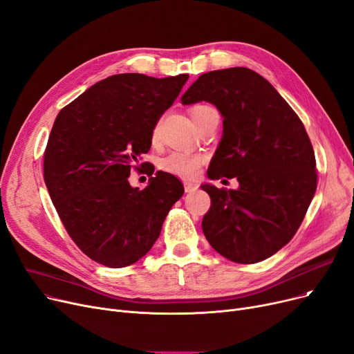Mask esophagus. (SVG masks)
Returning a JSON list of instances; mask_svg holds the SVG:
<instances>
[{
    "mask_svg": "<svg viewBox=\"0 0 354 354\" xmlns=\"http://www.w3.org/2000/svg\"><path fill=\"white\" fill-rule=\"evenodd\" d=\"M183 187H185V192H195V191L199 188L198 183H195V182H189V180H185V182H183Z\"/></svg>",
    "mask_w": 354,
    "mask_h": 354,
    "instance_id": "obj_1",
    "label": "esophagus"
}]
</instances>
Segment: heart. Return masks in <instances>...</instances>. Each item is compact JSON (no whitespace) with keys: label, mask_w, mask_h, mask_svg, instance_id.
<instances>
[{"label":"heart","mask_w":354,"mask_h":354,"mask_svg":"<svg viewBox=\"0 0 354 354\" xmlns=\"http://www.w3.org/2000/svg\"><path fill=\"white\" fill-rule=\"evenodd\" d=\"M207 109H211L208 105H195L189 110V114L192 117V120ZM159 136V127L156 126L151 131V140L156 142ZM203 163V158L201 156H195V155H188V153L183 151H171L169 155H166L165 158L160 159L159 166L163 172L172 174L180 178H194L196 176L199 166Z\"/></svg>","instance_id":"heart-1"}]
</instances>
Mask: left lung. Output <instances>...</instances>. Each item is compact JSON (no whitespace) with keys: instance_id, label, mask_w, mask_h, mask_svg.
I'll return each mask as SVG.
<instances>
[{"instance_id":"1","label":"left lung","mask_w":354,"mask_h":354,"mask_svg":"<svg viewBox=\"0 0 354 354\" xmlns=\"http://www.w3.org/2000/svg\"><path fill=\"white\" fill-rule=\"evenodd\" d=\"M207 101L223 115L211 179L237 178V189L204 183L211 208L203 232L215 252L257 263L295 236L317 189L315 156L295 111L262 75L248 68L203 73L180 98Z\"/></svg>"}]
</instances>
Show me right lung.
<instances>
[{
    "mask_svg": "<svg viewBox=\"0 0 354 354\" xmlns=\"http://www.w3.org/2000/svg\"><path fill=\"white\" fill-rule=\"evenodd\" d=\"M188 78L113 75L60 110L53 122L44 183L71 239L104 266L124 268L142 259L183 195L179 179L167 172H156L142 191L127 178Z\"/></svg>",
    "mask_w": 354,
    "mask_h": 354,
    "instance_id": "obj_1",
    "label": "right lung"
}]
</instances>
